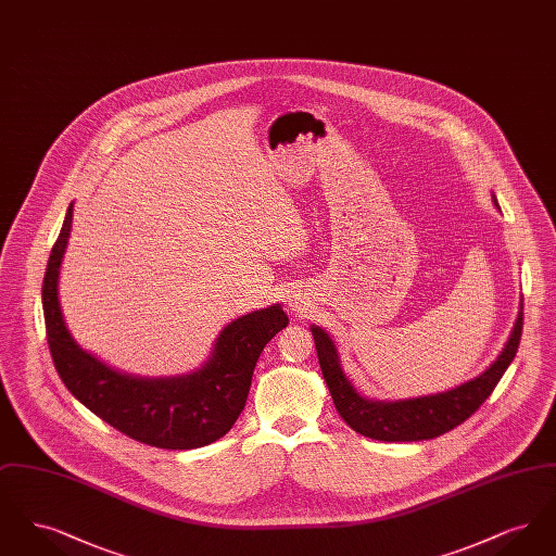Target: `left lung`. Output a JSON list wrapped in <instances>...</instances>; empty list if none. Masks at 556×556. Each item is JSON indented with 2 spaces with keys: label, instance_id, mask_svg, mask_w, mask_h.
Returning <instances> with one entry per match:
<instances>
[{
  "label": "left lung",
  "instance_id": "1",
  "mask_svg": "<svg viewBox=\"0 0 556 556\" xmlns=\"http://www.w3.org/2000/svg\"><path fill=\"white\" fill-rule=\"evenodd\" d=\"M494 204L498 206L496 198ZM521 329L523 308L519 306V317L515 320L501 356L481 375H477L476 379L442 394L383 402L358 394V390L345 377L333 340L320 327H311L317 345L318 365L340 417L354 431L381 442L431 440L454 429L456 425L465 424L494 392L504 370L513 363L521 340Z\"/></svg>",
  "mask_w": 556,
  "mask_h": 556
}]
</instances>
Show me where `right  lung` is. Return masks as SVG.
Instances as JSON below:
<instances>
[{"instance_id":"1","label":"right lung","mask_w":556,"mask_h":556,"mask_svg":"<svg viewBox=\"0 0 556 556\" xmlns=\"http://www.w3.org/2000/svg\"><path fill=\"white\" fill-rule=\"evenodd\" d=\"M71 227L73 204L41 288L48 344L68 392L102 421L154 448H202L223 438L245 406L261 352L290 323L281 304L229 323L216 338L211 358L193 372L150 379L110 369L75 342L60 308L58 279Z\"/></svg>"}]
</instances>
